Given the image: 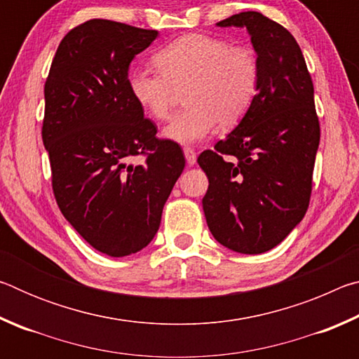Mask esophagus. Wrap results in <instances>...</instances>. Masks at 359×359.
I'll return each mask as SVG.
<instances>
[{"mask_svg": "<svg viewBox=\"0 0 359 359\" xmlns=\"http://www.w3.org/2000/svg\"><path fill=\"white\" fill-rule=\"evenodd\" d=\"M184 154H185L188 165L193 166L194 163H196V151H194V149H191V147H185L184 149Z\"/></svg>", "mask_w": 359, "mask_h": 359, "instance_id": "34e87169", "label": "esophagus"}]
</instances>
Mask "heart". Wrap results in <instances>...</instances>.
Here are the masks:
<instances>
[{
  "mask_svg": "<svg viewBox=\"0 0 359 359\" xmlns=\"http://www.w3.org/2000/svg\"><path fill=\"white\" fill-rule=\"evenodd\" d=\"M160 71L136 69L130 92L154 120L169 117L184 93L187 107L166 125L165 136L180 144L208 137L217 125L229 130L250 112L259 92V60L250 47L231 46L217 36L191 33L169 42L155 55Z\"/></svg>",
  "mask_w": 359,
  "mask_h": 359,
  "instance_id": "b5f03b06",
  "label": "heart"
}]
</instances>
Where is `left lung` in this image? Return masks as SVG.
<instances>
[{"instance_id":"obj_1","label":"left lung","mask_w":359,"mask_h":359,"mask_svg":"<svg viewBox=\"0 0 359 359\" xmlns=\"http://www.w3.org/2000/svg\"><path fill=\"white\" fill-rule=\"evenodd\" d=\"M218 27H245L261 68L247 117L198 156L209 179L203 198L208 226L229 250L258 255L287 238L306 215L320 144L313 83L287 28L255 11Z\"/></svg>"}]
</instances>
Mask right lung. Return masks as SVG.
<instances>
[{
	"mask_svg": "<svg viewBox=\"0 0 359 359\" xmlns=\"http://www.w3.org/2000/svg\"><path fill=\"white\" fill-rule=\"evenodd\" d=\"M156 36L120 22H83L60 42L44 85L42 142L58 208L114 258L150 244L185 168L180 145L156 137L130 92V63Z\"/></svg>",
	"mask_w": 359,
	"mask_h": 359,
	"instance_id": "add662e5",
	"label": "right lung"
}]
</instances>
